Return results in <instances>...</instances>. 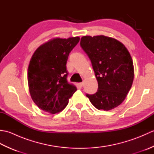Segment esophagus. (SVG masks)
<instances>
[{
    "instance_id": "1",
    "label": "esophagus",
    "mask_w": 154,
    "mask_h": 154,
    "mask_svg": "<svg viewBox=\"0 0 154 154\" xmlns=\"http://www.w3.org/2000/svg\"><path fill=\"white\" fill-rule=\"evenodd\" d=\"M83 85V83H79V86L80 87H82Z\"/></svg>"
}]
</instances>
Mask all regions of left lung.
<instances>
[{"mask_svg":"<svg viewBox=\"0 0 154 154\" xmlns=\"http://www.w3.org/2000/svg\"><path fill=\"white\" fill-rule=\"evenodd\" d=\"M80 45L90 59L99 85L95 94L86 96L99 110L117 107L126 99L134 77L128 50L119 40L103 35H85Z\"/></svg>","mask_w":154,"mask_h":154,"instance_id":"1","label":"left lung"}]
</instances>
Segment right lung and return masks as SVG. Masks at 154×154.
I'll return each instance as SVG.
<instances>
[{
  "mask_svg": "<svg viewBox=\"0 0 154 154\" xmlns=\"http://www.w3.org/2000/svg\"><path fill=\"white\" fill-rule=\"evenodd\" d=\"M79 40L78 36L51 39L38 47L32 56L28 68L29 91L34 103L45 112H61L77 91L67 81L66 63Z\"/></svg>",
  "mask_w": 154,
  "mask_h": 154,
  "instance_id": "obj_1",
  "label": "right lung"
}]
</instances>
